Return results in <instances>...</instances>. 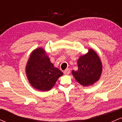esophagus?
Segmentation results:
<instances>
[{"instance_id": "esophagus-1", "label": "esophagus", "mask_w": 122, "mask_h": 122, "mask_svg": "<svg viewBox=\"0 0 122 122\" xmlns=\"http://www.w3.org/2000/svg\"><path fill=\"white\" fill-rule=\"evenodd\" d=\"M70 73H71V71H70V69H69V68H67V69H66L64 72V73L65 74V75H69Z\"/></svg>"}]
</instances>
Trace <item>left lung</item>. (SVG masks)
I'll use <instances>...</instances> for the list:
<instances>
[{"mask_svg": "<svg viewBox=\"0 0 122 122\" xmlns=\"http://www.w3.org/2000/svg\"><path fill=\"white\" fill-rule=\"evenodd\" d=\"M78 70L72 71L75 79L83 86L93 85L99 80L102 72V64L96 52L89 49L88 52L77 61Z\"/></svg>", "mask_w": 122, "mask_h": 122, "instance_id": "left-lung-1", "label": "left lung"}]
</instances>
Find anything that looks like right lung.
<instances>
[{"label":"right lung","instance_id":"1","mask_svg":"<svg viewBox=\"0 0 122 122\" xmlns=\"http://www.w3.org/2000/svg\"><path fill=\"white\" fill-rule=\"evenodd\" d=\"M26 72L30 84L42 91L50 90L63 75L60 70L54 66L42 48H38L31 53Z\"/></svg>","mask_w":122,"mask_h":122}]
</instances>
